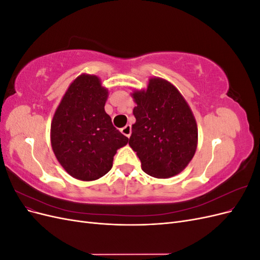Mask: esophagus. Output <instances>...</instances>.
Segmentation results:
<instances>
[{
  "mask_svg": "<svg viewBox=\"0 0 260 260\" xmlns=\"http://www.w3.org/2000/svg\"><path fill=\"white\" fill-rule=\"evenodd\" d=\"M121 133L123 136H125L127 138H129L131 136V125L130 124H127L125 127H123L121 129Z\"/></svg>",
  "mask_w": 260,
  "mask_h": 260,
  "instance_id": "1",
  "label": "esophagus"
}]
</instances>
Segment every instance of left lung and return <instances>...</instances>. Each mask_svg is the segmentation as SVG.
Instances as JSON below:
<instances>
[{
    "label": "left lung",
    "mask_w": 260,
    "mask_h": 260,
    "mask_svg": "<svg viewBox=\"0 0 260 260\" xmlns=\"http://www.w3.org/2000/svg\"><path fill=\"white\" fill-rule=\"evenodd\" d=\"M136 123L129 145L147 175L165 179L182 171L198 146V125L191 108L174 85L152 78L146 91L132 94Z\"/></svg>",
    "instance_id": "obj_1"
}]
</instances>
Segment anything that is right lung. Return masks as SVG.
I'll list each match as a JSON object with an SVG mask.
<instances>
[{"label": "right lung", "mask_w": 260, "mask_h": 260, "mask_svg": "<svg viewBox=\"0 0 260 260\" xmlns=\"http://www.w3.org/2000/svg\"><path fill=\"white\" fill-rule=\"evenodd\" d=\"M107 94L96 76L81 75L69 85L54 114L53 152L76 179L92 181L106 175L117 149L129 141L105 113Z\"/></svg>", "instance_id": "right-lung-1"}]
</instances>
